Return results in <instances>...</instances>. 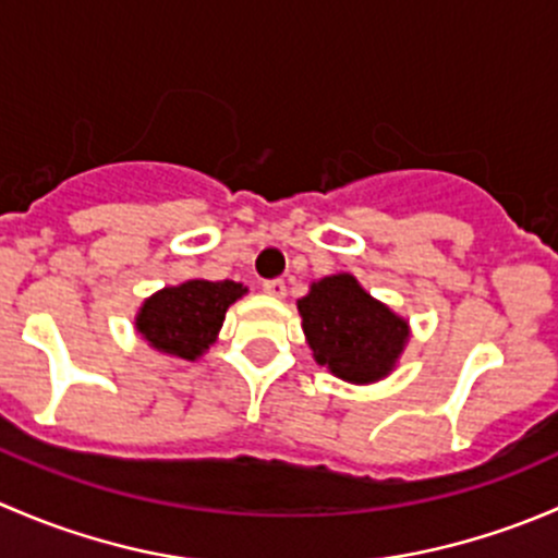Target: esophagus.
<instances>
[{
	"mask_svg": "<svg viewBox=\"0 0 558 558\" xmlns=\"http://www.w3.org/2000/svg\"><path fill=\"white\" fill-rule=\"evenodd\" d=\"M264 294L275 296V300H280V296H286V280H283V278L264 280Z\"/></svg>",
	"mask_w": 558,
	"mask_h": 558,
	"instance_id": "34e87169",
	"label": "esophagus"
}]
</instances>
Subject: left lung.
I'll return each instance as SVG.
<instances>
[{"instance_id": "8db88e82", "label": "left lung", "mask_w": 558, "mask_h": 558, "mask_svg": "<svg viewBox=\"0 0 558 558\" xmlns=\"http://www.w3.org/2000/svg\"><path fill=\"white\" fill-rule=\"evenodd\" d=\"M315 362L351 384L391 373L408 340V324L367 294L353 275H329L296 302Z\"/></svg>"}]
</instances>
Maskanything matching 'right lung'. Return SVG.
<instances>
[{
    "label": "right lung",
    "mask_w": 558,
    "mask_h": 558,
    "mask_svg": "<svg viewBox=\"0 0 558 558\" xmlns=\"http://www.w3.org/2000/svg\"><path fill=\"white\" fill-rule=\"evenodd\" d=\"M245 294L234 280H189L170 286L145 300L137 315V331L156 351L194 362L223 324L229 305Z\"/></svg>",
    "instance_id": "add662e5"
}]
</instances>
